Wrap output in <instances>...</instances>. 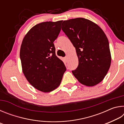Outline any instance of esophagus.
I'll use <instances>...</instances> for the list:
<instances>
[{
	"instance_id": "34e87169",
	"label": "esophagus",
	"mask_w": 124,
	"mask_h": 124,
	"mask_svg": "<svg viewBox=\"0 0 124 124\" xmlns=\"http://www.w3.org/2000/svg\"><path fill=\"white\" fill-rule=\"evenodd\" d=\"M64 59H65V60H66V62H68V57H67V56L64 57Z\"/></svg>"
}]
</instances>
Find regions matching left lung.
Returning a JSON list of instances; mask_svg holds the SVG:
<instances>
[{
  "label": "left lung",
  "mask_w": 124,
  "mask_h": 124,
  "mask_svg": "<svg viewBox=\"0 0 124 124\" xmlns=\"http://www.w3.org/2000/svg\"><path fill=\"white\" fill-rule=\"evenodd\" d=\"M62 29L75 47L79 64L73 74L87 86L100 83L111 63L109 44L100 27L91 21L76 18L64 21Z\"/></svg>",
  "instance_id": "left-lung-1"
}]
</instances>
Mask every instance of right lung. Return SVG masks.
I'll return each mask as SVG.
<instances>
[{
  "mask_svg": "<svg viewBox=\"0 0 124 124\" xmlns=\"http://www.w3.org/2000/svg\"><path fill=\"white\" fill-rule=\"evenodd\" d=\"M62 21L45 22L32 27L23 39L20 59L23 73L35 89L49 92L60 85L66 70L56 55L54 41L61 31Z\"/></svg>",
  "mask_w": 124,
  "mask_h": 124,
  "instance_id": "add662e5",
  "label": "right lung"
}]
</instances>
